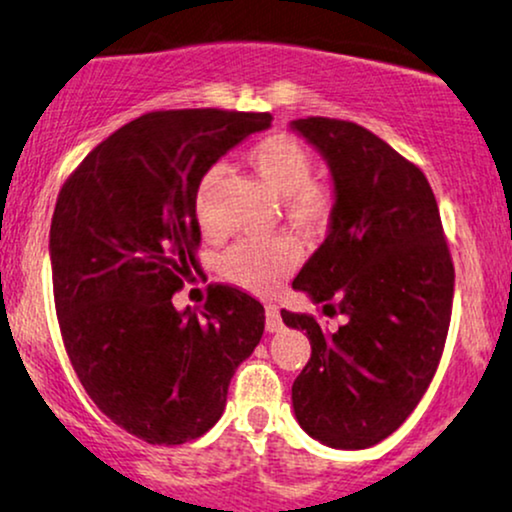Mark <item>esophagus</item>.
<instances>
[{
    "label": "esophagus",
    "mask_w": 512,
    "mask_h": 512,
    "mask_svg": "<svg viewBox=\"0 0 512 512\" xmlns=\"http://www.w3.org/2000/svg\"><path fill=\"white\" fill-rule=\"evenodd\" d=\"M264 315H267V320H264V325H267V332H279L281 330L279 308H276V305H267V308H264Z\"/></svg>",
    "instance_id": "esophagus-1"
}]
</instances>
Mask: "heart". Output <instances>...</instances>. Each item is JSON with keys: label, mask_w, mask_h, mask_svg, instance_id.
Masks as SVG:
<instances>
[{"label": "heart", "mask_w": 512, "mask_h": 512, "mask_svg": "<svg viewBox=\"0 0 512 512\" xmlns=\"http://www.w3.org/2000/svg\"><path fill=\"white\" fill-rule=\"evenodd\" d=\"M248 163L276 197L284 199L286 216L301 231L320 233L330 226L334 214V192L313 180V156L291 134L264 137L248 151ZM214 173L199 182L195 195V219L207 236H214L209 197L214 190ZM301 262V248L291 238H269L240 243L223 255L221 272L240 289L269 296L279 289Z\"/></svg>", "instance_id": "b5f03b06"}]
</instances>
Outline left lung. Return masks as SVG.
<instances>
[{
    "instance_id": "1",
    "label": "left lung",
    "mask_w": 512,
    "mask_h": 512,
    "mask_svg": "<svg viewBox=\"0 0 512 512\" xmlns=\"http://www.w3.org/2000/svg\"><path fill=\"white\" fill-rule=\"evenodd\" d=\"M325 158L334 214L293 289L342 313L337 332L281 310L305 330L310 361L291 387L308 436L363 450L407 421L431 385L448 337L455 267L426 175L366 127L330 117L291 122Z\"/></svg>"
}]
</instances>
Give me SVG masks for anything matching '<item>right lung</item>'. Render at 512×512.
Here are the masks:
<instances>
[{
	"instance_id": "1",
	"label": "right lung",
	"mask_w": 512,
	"mask_h": 512,
	"mask_svg": "<svg viewBox=\"0 0 512 512\" xmlns=\"http://www.w3.org/2000/svg\"><path fill=\"white\" fill-rule=\"evenodd\" d=\"M267 127L269 113L142 115L98 144L57 197L50 262L64 349L96 407L151 445L204 436L262 339L264 308L248 293L214 284L202 310H178L173 293L199 267V182Z\"/></svg>"
}]
</instances>
